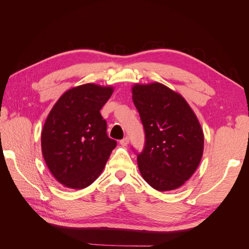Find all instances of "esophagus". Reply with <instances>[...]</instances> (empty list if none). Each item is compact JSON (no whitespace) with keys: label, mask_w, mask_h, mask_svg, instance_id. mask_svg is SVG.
<instances>
[{"label":"esophagus","mask_w":249,"mask_h":249,"mask_svg":"<svg viewBox=\"0 0 249 249\" xmlns=\"http://www.w3.org/2000/svg\"><path fill=\"white\" fill-rule=\"evenodd\" d=\"M119 143L122 145H124V146H125V145H127V143H129V138L127 137H125V138H124V139H122L119 141Z\"/></svg>","instance_id":"esophagus-1"}]
</instances>
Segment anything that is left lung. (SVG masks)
I'll list each match as a JSON object with an SVG mask.
<instances>
[{"label":"left lung","mask_w":249,"mask_h":249,"mask_svg":"<svg viewBox=\"0 0 249 249\" xmlns=\"http://www.w3.org/2000/svg\"><path fill=\"white\" fill-rule=\"evenodd\" d=\"M145 133L137 155L145 182L158 191L178 189L198 167L203 153V133L184 97L161 83L132 88Z\"/></svg>","instance_id":"obj_1"}]
</instances>
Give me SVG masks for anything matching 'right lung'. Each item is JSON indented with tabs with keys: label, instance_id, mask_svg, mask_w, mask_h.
Masks as SVG:
<instances>
[{
	"label": "right lung",
	"instance_id": "1",
	"mask_svg": "<svg viewBox=\"0 0 249 249\" xmlns=\"http://www.w3.org/2000/svg\"><path fill=\"white\" fill-rule=\"evenodd\" d=\"M113 88L84 84L64 92L41 132L43 159L60 184L84 189L100 177L117 142L108 137L101 109Z\"/></svg>",
	"mask_w": 249,
	"mask_h": 249
}]
</instances>
